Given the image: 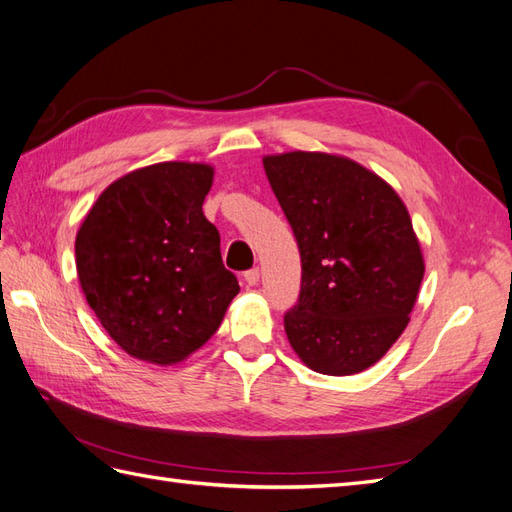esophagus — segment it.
Here are the masks:
<instances>
[{"instance_id": "34e87169", "label": "esophagus", "mask_w": 512, "mask_h": 512, "mask_svg": "<svg viewBox=\"0 0 512 512\" xmlns=\"http://www.w3.org/2000/svg\"><path fill=\"white\" fill-rule=\"evenodd\" d=\"M244 281H246V285H257L259 283V268H251V270H246L244 272Z\"/></svg>"}]
</instances>
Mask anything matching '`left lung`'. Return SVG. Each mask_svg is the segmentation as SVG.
Here are the masks:
<instances>
[{"label": "left lung", "mask_w": 512, "mask_h": 512, "mask_svg": "<svg viewBox=\"0 0 512 512\" xmlns=\"http://www.w3.org/2000/svg\"><path fill=\"white\" fill-rule=\"evenodd\" d=\"M264 168L303 261L287 339L313 372L368 370L406 329L424 279L409 212L385 179L344 155L290 151L266 155Z\"/></svg>", "instance_id": "1"}]
</instances>
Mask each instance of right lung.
<instances>
[{"instance_id":"add662e5","label":"right lung","mask_w":512,"mask_h":512,"mask_svg":"<svg viewBox=\"0 0 512 512\" xmlns=\"http://www.w3.org/2000/svg\"><path fill=\"white\" fill-rule=\"evenodd\" d=\"M214 168L160 162L112 181L75 238L82 292L129 357L188 359L212 337L240 285L222 266L220 233L203 214Z\"/></svg>"}]
</instances>
